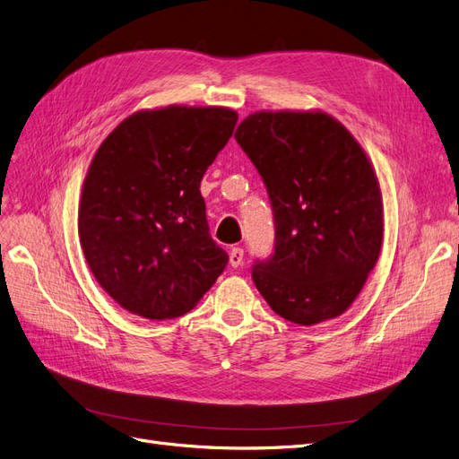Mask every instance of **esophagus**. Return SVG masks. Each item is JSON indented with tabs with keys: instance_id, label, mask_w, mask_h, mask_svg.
<instances>
[{
	"instance_id": "1",
	"label": "esophagus",
	"mask_w": 459,
	"mask_h": 459,
	"mask_svg": "<svg viewBox=\"0 0 459 459\" xmlns=\"http://www.w3.org/2000/svg\"><path fill=\"white\" fill-rule=\"evenodd\" d=\"M243 258H245V253H243V248L241 247H233L231 251H230V264L233 268H239L241 264H243Z\"/></svg>"
}]
</instances>
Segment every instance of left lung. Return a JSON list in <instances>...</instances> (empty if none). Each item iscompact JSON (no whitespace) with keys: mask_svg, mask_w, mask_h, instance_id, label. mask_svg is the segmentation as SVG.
Wrapping results in <instances>:
<instances>
[{"mask_svg":"<svg viewBox=\"0 0 459 459\" xmlns=\"http://www.w3.org/2000/svg\"><path fill=\"white\" fill-rule=\"evenodd\" d=\"M235 140L256 166L273 212V253L253 281L270 308L314 325L341 316L379 258L383 203L364 149L325 113H255Z\"/></svg>","mask_w":459,"mask_h":459,"instance_id":"left-lung-1","label":"left lung"}]
</instances>
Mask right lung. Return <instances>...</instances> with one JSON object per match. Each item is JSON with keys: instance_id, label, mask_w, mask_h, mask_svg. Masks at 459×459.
<instances>
[{"instance_id": "right-lung-1", "label": "right lung", "mask_w": 459, "mask_h": 459, "mask_svg": "<svg viewBox=\"0 0 459 459\" xmlns=\"http://www.w3.org/2000/svg\"><path fill=\"white\" fill-rule=\"evenodd\" d=\"M235 124L224 107L142 110L97 149L78 231L95 280L122 308L149 319L184 316L228 266L201 179Z\"/></svg>"}]
</instances>
